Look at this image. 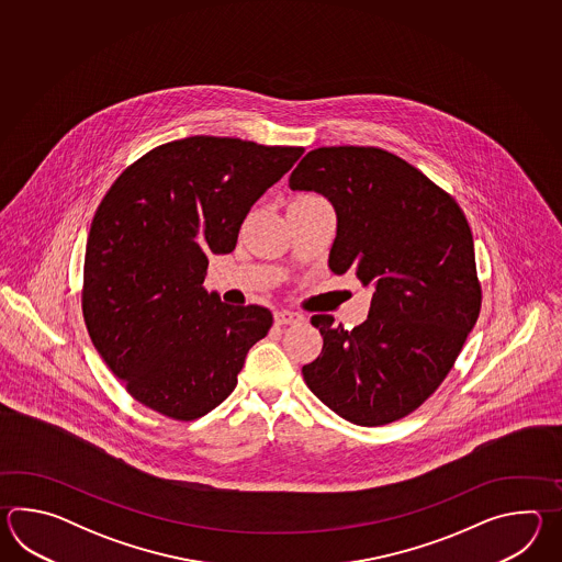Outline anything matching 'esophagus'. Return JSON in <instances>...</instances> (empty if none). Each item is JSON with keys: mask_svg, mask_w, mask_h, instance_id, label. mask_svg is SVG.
Wrapping results in <instances>:
<instances>
[{"mask_svg": "<svg viewBox=\"0 0 562 562\" xmlns=\"http://www.w3.org/2000/svg\"><path fill=\"white\" fill-rule=\"evenodd\" d=\"M303 319V315L297 311L291 310H279L276 311V323L277 325H291V323H299Z\"/></svg>", "mask_w": 562, "mask_h": 562, "instance_id": "34e87169", "label": "esophagus"}]
</instances>
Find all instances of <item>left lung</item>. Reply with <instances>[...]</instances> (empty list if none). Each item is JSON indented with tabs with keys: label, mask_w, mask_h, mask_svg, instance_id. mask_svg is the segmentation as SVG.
<instances>
[{
	"label": "left lung",
	"mask_w": 562,
	"mask_h": 562,
	"mask_svg": "<svg viewBox=\"0 0 562 562\" xmlns=\"http://www.w3.org/2000/svg\"><path fill=\"white\" fill-rule=\"evenodd\" d=\"M293 191L329 199L335 276L370 286L368 319L351 331L313 315L322 356L303 380L358 426L406 418L452 370L476 325L482 289L474 240L454 199L404 158L373 146L315 148L289 177Z\"/></svg>",
	"instance_id": "left-lung-1"
}]
</instances>
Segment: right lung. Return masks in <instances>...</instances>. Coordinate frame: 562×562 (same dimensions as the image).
<instances>
[{
	"label": "right lung",
	"mask_w": 562,
	"mask_h": 562,
	"mask_svg": "<svg viewBox=\"0 0 562 562\" xmlns=\"http://www.w3.org/2000/svg\"><path fill=\"white\" fill-rule=\"evenodd\" d=\"M301 155V146L189 136L132 162L95 209L86 245V327L143 406L191 422L235 390L273 315L206 293L209 255L235 249L252 204Z\"/></svg>",
	"instance_id": "add662e5"
}]
</instances>
